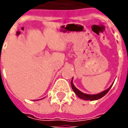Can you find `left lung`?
Returning a JSON list of instances; mask_svg holds the SVG:
<instances>
[{
    "label": "left lung",
    "instance_id": "1",
    "mask_svg": "<svg viewBox=\"0 0 128 128\" xmlns=\"http://www.w3.org/2000/svg\"><path fill=\"white\" fill-rule=\"evenodd\" d=\"M113 84H112L111 86L107 89V90H106L102 92H100L99 94H85V93H84L82 92H81L80 90H79L75 86H74V84L72 83V81H71V86H72V90L74 91L75 94L78 95V97H80V99H82L84 100H90V101H94V100H96V99H99L100 98H102L103 96L106 95V94H107L108 92L110 90V89L111 88V87L112 86Z\"/></svg>",
    "mask_w": 128,
    "mask_h": 128
}]
</instances>
